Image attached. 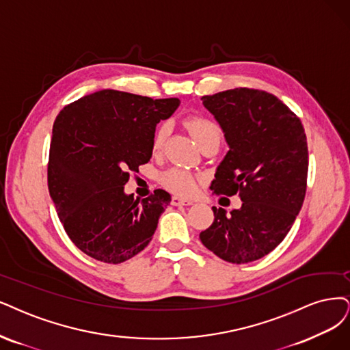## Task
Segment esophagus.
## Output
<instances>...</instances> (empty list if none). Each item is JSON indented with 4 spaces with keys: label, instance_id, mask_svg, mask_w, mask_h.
<instances>
[{
    "label": "esophagus",
    "instance_id": "1",
    "mask_svg": "<svg viewBox=\"0 0 350 350\" xmlns=\"http://www.w3.org/2000/svg\"><path fill=\"white\" fill-rule=\"evenodd\" d=\"M172 204L173 206H189V204H193V200L185 199L182 196H173L172 198Z\"/></svg>",
    "mask_w": 350,
    "mask_h": 350
}]
</instances>
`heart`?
Masks as SVG:
<instances>
[{"mask_svg": "<svg viewBox=\"0 0 350 350\" xmlns=\"http://www.w3.org/2000/svg\"><path fill=\"white\" fill-rule=\"evenodd\" d=\"M186 126L189 128L193 138L198 141L199 146L211 137H221V128H219V125L209 118H204V116H190V118L186 120ZM168 129H170L168 124H161L157 131H155L152 139L154 150H159L163 146V142L168 134ZM160 180L167 189L180 193V195H190L196 189L198 183V177L195 174L186 170V168L178 167H173L170 170L164 172Z\"/></svg>", "mask_w": 350, "mask_h": 350, "instance_id": "heart-1", "label": "heart"}]
</instances>
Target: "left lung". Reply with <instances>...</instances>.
<instances>
[{
	"label": "left lung",
	"mask_w": 350,
	"mask_h": 350,
	"mask_svg": "<svg viewBox=\"0 0 350 350\" xmlns=\"http://www.w3.org/2000/svg\"><path fill=\"white\" fill-rule=\"evenodd\" d=\"M202 100L229 146L211 190L238 193L242 206L229 215L213 206L215 221L200 232V241L224 261L252 262L282 242L303 206L308 170L304 128L265 90L237 88Z\"/></svg>",
	"instance_id": "obj_1"
}]
</instances>
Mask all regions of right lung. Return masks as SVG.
Instances as JSON below:
<instances>
[{
    "mask_svg": "<svg viewBox=\"0 0 350 350\" xmlns=\"http://www.w3.org/2000/svg\"><path fill=\"white\" fill-rule=\"evenodd\" d=\"M177 98L151 99L103 89L64 107L53 124L47 185L60 222L86 255L121 264L150 243L172 202L157 189L125 195L129 173L150 161L155 125L170 118Z\"/></svg>",
    "mask_w": 350,
    "mask_h": 350,
    "instance_id": "add662e5",
    "label": "right lung"
}]
</instances>
